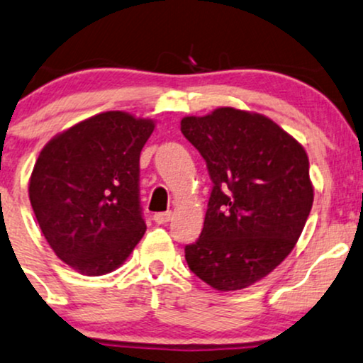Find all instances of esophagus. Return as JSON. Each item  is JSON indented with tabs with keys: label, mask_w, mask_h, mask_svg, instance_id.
Masks as SVG:
<instances>
[{
	"label": "esophagus",
	"mask_w": 363,
	"mask_h": 363,
	"mask_svg": "<svg viewBox=\"0 0 363 363\" xmlns=\"http://www.w3.org/2000/svg\"><path fill=\"white\" fill-rule=\"evenodd\" d=\"M170 220H172V213H170V211L155 213V215H154V221H155V223H159V225L167 223V221H170Z\"/></svg>",
	"instance_id": "obj_1"
}]
</instances>
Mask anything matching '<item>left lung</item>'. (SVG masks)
Wrapping results in <instances>:
<instances>
[{
  "label": "left lung",
  "mask_w": 363,
  "mask_h": 363,
  "mask_svg": "<svg viewBox=\"0 0 363 363\" xmlns=\"http://www.w3.org/2000/svg\"><path fill=\"white\" fill-rule=\"evenodd\" d=\"M181 132L206 160L213 189L191 272L218 291L260 281L289 255L313 206L304 148L269 118L235 108L186 116Z\"/></svg>",
  "instance_id": "left-lung-1"
}]
</instances>
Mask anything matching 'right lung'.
Segmentation results:
<instances>
[{
	"mask_svg": "<svg viewBox=\"0 0 363 363\" xmlns=\"http://www.w3.org/2000/svg\"><path fill=\"white\" fill-rule=\"evenodd\" d=\"M150 120L106 111L52 138L30 177V203L52 250L86 276L115 270L145 233L140 152Z\"/></svg>",
	"mask_w": 363,
	"mask_h": 363,
	"instance_id": "right-lung-1",
	"label": "right lung"
}]
</instances>
